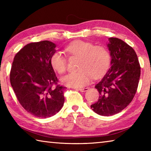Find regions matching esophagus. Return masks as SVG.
Wrapping results in <instances>:
<instances>
[{
    "label": "esophagus",
    "mask_w": 151,
    "mask_h": 151,
    "mask_svg": "<svg viewBox=\"0 0 151 151\" xmlns=\"http://www.w3.org/2000/svg\"><path fill=\"white\" fill-rule=\"evenodd\" d=\"M78 91H80L81 92H86L88 90V87H85V88H78Z\"/></svg>",
    "instance_id": "obj_1"
}]
</instances>
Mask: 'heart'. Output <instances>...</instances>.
Masks as SVG:
<instances>
[{"label":"heart","mask_w":151,"mask_h":151,"mask_svg":"<svg viewBox=\"0 0 151 151\" xmlns=\"http://www.w3.org/2000/svg\"><path fill=\"white\" fill-rule=\"evenodd\" d=\"M65 50L68 54L81 58L77 72L70 73L62 78L65 85L81 88L90 83L92 77L98 78L109 67L111 55L105 47L94 46L91 42L77 40L68 45ZM50 64L58 73L66 69V59L60 52H55L50 57Z\"/></svg>","instance_id":"1"}]
</instances>
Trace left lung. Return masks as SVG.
Listing matches in <instances>:
<instances>
[{
    "label": "left lung",
    "mask_w": 151,
    "mask_h": 151,
    "mask_svg": "<svg viewBox=\"0 0 151 151\" xmlns=\"http://www.w3.org/2000/svg\"><path fill=\"white\" fill-rule=\"evenodd\" d=\"M111 67L95 85L99 98L91 109L99 115L119 113L131 103L136 93L140 76L137 55L131 47L117 38L109 39Z\"/></svg>",
    "instance_id": "1"
}]
</instances>
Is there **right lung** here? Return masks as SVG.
I'll list each match as a JSON object with an SVG mask.
<instances>
[{"label": "right lung", "instance_id": "1", "mask_svg": "<svg viewBox=\"0 0 151 151\" xmlns=\"http://www.w3.org/2000/svg\"><path fill=\"white\" fill-rule=\"evenodd\" d=\"M55 48V43L48 40L27 45L15 55L10 73L11 86L20 104L39 118L55 115L65 102V87L57 85L50 64Z\"/></svg>", "mask_w": 151, "mask_h": 151}]
</instances>
